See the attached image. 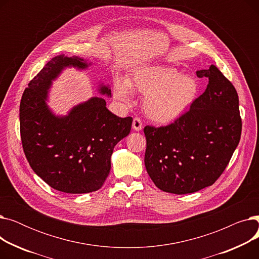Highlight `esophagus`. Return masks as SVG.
Segmentation results:
<instances>
[{
	"label": "esophagus",
	"mask_w": 259,
	"mask_h": 259,
	"mask_svg": "<svg viewBox=\"0 0 259 259\" xmlns=\"http://www.w3.org/2000/svg\"><path fill=\"white\" fill-rule=\"evenodd\" d=\"M132 129L134 131H141L143 129V122L141 120V118L139 117H135L133 119V122H132Z\"/></svg>",
	"instance_id": "34e87169"
}]
</instances>
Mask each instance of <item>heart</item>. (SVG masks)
I'll list each match as a JSON object with an SVG mask.
<instances>
[{
	"label": "heart",
	"instance_id": "b5f03b06",
	"mask_svg": "<svg viewBox=\"0 0 259 259\" xmlns=\"http://www.w3.org/2000/svg\"><path fill=\"white\" fill-rule=\"evenodd\" d=\"M200 85L193 75H183L175 68L142 66L129 79L117 78L113 95L117 101L130 103L133 91L145 95L146 115L157 124H170L189 110L198 98Z\"/></svg>",
	"mask_w": 259,
	"mask_h": 259
}]
</instances>
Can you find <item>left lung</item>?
Here are the masks:
<instances>
[{"mask_svg":"<svg viewBox=\"0 0 259 259\" xmlns=\"http://www.w3.org/2000/svg\"><path fill=\"white\" fill-rule=\"evenodd\" d=\"M196 74L209 77V84L190 110L171 125L144 129L147 172L155 186L168 193H194L213 185L240 140L234 86L214 65Z\"/></svg>","mask_w":259,"mask_h":259,"instance_id":"1","label":"left lung"}]
</instances>
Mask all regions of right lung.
<instances>
[{
    "label": "right lung",
    "instance_id": "obj_1",
    "mask_svg": "<svg viewBox=\"0 0 259 259\" xmlns=\"http://www.w3.org/2000/svg\"><path fill=\"white\" fill-rule=\"evenodd\" d=\"M92 63L65 54L51 59L26 88L20 105L23 149L30 167L58 191L83 194L99 190L111 168L115 145L130 133L132 117L121 118L109 111L100 97L73 106L65 115L48 105L54 80L66 68L85 71ZM98 91L111 97L108 85Z\"/></svg>",
    "mask_w": 259,
    "mask_h": 259
}]
</instances>
